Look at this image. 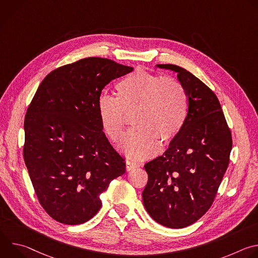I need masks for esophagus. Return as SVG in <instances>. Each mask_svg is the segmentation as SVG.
Listing matches in <instances>:
<instances>
[{"mask_svg": "<svg viewBox=\"0 0 258 258\" xmlns=\"http://www.w3.org/2000/svg\"><path fill=\"white\" fill-rule=\"evenodd\" d=\"M138 166H139V164L136 163V162H133V161H130V160L125 161V168H126L127 171H131V170L137 168Z\"/></svg>", "mask_w": 258, "mask_h": 258, "instance_id": "1", "label": "esophagus"}]
</instances>
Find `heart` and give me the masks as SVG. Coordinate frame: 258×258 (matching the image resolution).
I'll use <instances>...</instances> for the list:
<instances>
[{
    "label": "heart",
    "mask_w": 258,
    "mask_h": 258,
    "mask_svg": "<svg viewBox=\"0 0 258 258\" xmlns=\"http://www.w3.org/2000/svg\"><path fill=\"white\" fill-rule=\"evenodd\" d=\"M116 98L101 94L97 113L106 136L118 143L133 114V127L121 148L135 159L154 155L159 145L172 143L185 126L189 112L188 94L183 85L144 69H136L115 86Z\"/></svg>",
    "instance_id": "b5f03b06"
}]
</instances>
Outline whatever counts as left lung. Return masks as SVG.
Masks as SVG:
<instances>
[{"mask_svg":"<svg viewBox=\"0 0 258 258\" xmlns=\"http://www.w3.org/2000/svg\"><path fill=\"white\" fill-rule=\"evenodd\" d=\"M173 70L186 88L187 122L168 149L147 162L148 182L143 203L158 224L186 228L211 207L229 166L232 133L216 95L191 72L173 64H158Z\"/></svg>","mask_w":258,"mask_h":258,"instance_id":"left-lung-1","label":"left lung"}]
</instances>
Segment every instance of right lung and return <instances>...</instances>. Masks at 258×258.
<instances>
[{"instance_id": "1", "label": "right lung", "mask_w": 258, "mask_h": 258, "mask_svg": "<svg viewBox=\"0 0 258 258\" xmlns=\"http://www.w3.org/2000/svg\"><path fill=\"white\" fill-rule=\"evenodd\" d=\"M133 67L89 57L51 71L25 114L23 157L40 204L57 222L81 225L100 210V195L125 172L101 126L97 101Z\"/></svg>"}]
</instances>
